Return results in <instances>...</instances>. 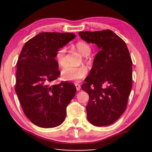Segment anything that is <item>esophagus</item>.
<instances>
[{
  "instance_id": "esophagus-1",
  "label": "esophagus",
  "mask_w": 152,
  "mask_h": 152,
  "mask_svg": "<svg viewBox=\"0 0 152 152\" xmlns=\"http://www.w3.org/2000/svg\"><path fill=\"white\" fill-rule=\"evenodd\" d=\"M75 86H76L77 91H80V89L81 88L80 85V84H75Z\"/></svg>"
}]
</instances>
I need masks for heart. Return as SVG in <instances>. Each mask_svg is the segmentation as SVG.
Returning a JSON list of instances; mask_svg holds the SVG:
<instances>
[{"instance_id":"b5f03b06","label":"heart","mask_w":152,"mask_h":152,"mask_svg":"<svg viewBox=\"0 0 152 152\" xmlns=\"http://www.w3.org/2000/svg\"><path fill=\"white\" fill-rule=\"evenodd\" d=\"M76 47L82 55L88 56L91 51V47L83 42L76 43ZM66 48H61L58 50L56 53V59L59 65L64 67L66 64ZM88 74V69L84 66H80L74 67L72 66H67L61 71V76L64 80L77 82L84 78Z\"/></svg>"}]
</instances>
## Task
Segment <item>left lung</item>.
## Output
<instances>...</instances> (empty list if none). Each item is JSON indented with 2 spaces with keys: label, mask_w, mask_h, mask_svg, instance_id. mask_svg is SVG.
<instances>
[{
  "label": "left lung",
  "mask_w": 152,
  "mask_h": 152,
  "mask_svg": "<svg viewBox=\"0 0 152 152\" xmlns=\"http://www.w3.org/2000/svg\"><path fill=\"white\" fill-rule=\"evenodd\" d=\"M78 35L100 50L81 87L89 95L87 119L97 127L111 125L125 112L132 88V60L128 48L109 29Z\"/></svg>",
  "instance_id": "left-lung-1"
}]
</instances>
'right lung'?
<instances>
[{"label": "right lung", "mask_w": 152, "mask_h": 152, "mask_svg": "<svg viewBox=\"0 0 152 152\" xmlns=\"http://www.w3.org/2000/svg\"><path fill=\"white\" fill-rule=\"evenodd\" d=\"M76 37L72 33L43 32L25 43L17 63L15 91L26 117L40 127L65 120L76 88L67 82L50 85L60 75L56 51Z\"/></svg>", "instance_id": "add662e5"}]
</instances>
